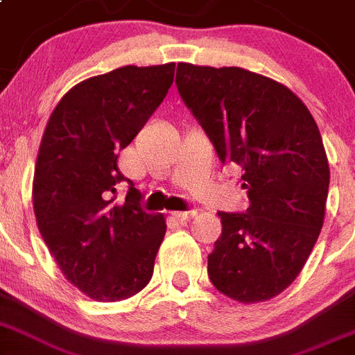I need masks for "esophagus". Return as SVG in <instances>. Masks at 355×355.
Here are the masks:
<instances>
[{
  "label": "esophagus",
  "instance_id": "1",
  "mask_svg": "<svg viewBox=\"0 0 355 355\" xmlns=\"http://www.w3.org/2000/svg\"><path fill=\"white\" fill-rule=\"evenodd\" d=\"M196 216V211H180V212H173V218L177 221H180V223H186V221H189L191 218H195Z\"/></svg>",
  "mask_w": 355,
  "mask_h": 355
}]
</instances>
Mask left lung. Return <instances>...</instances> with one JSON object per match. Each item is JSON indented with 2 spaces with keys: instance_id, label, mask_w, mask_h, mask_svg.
Here are the masks:
<instances>
[{
  "instance_id": "left-lung-1",
  "label": "left lung",
  "mask_w": 355,
  "mask_h": 355,
  "mask_svg": "<svg viewBox=\"0 0 355 355\" xmlns=\"http://www.w3.org/2000/svg\"><path fill=\"white\" fill-rule=\"evenodd\" d=\"M177 87L221 162L243 168L250 200L246 212H218L211 282L241 304L270 300L297 279L325 220L331 171L318 125L286 85L243 67L180 62Z\"/></svg>"
}]
</instances>
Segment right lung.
<instances>
[{"mask_svg": "<svg viewBox=\"0 0 355 355\" xmlns=\"http://www.w3.org/2000/svg\"><path fill=\"white\" fill-rule=\"evenodd\" d=\"M173 76L175 62L91 76L64 94L44 128L32 187L37 227L64 277L92 300H126L153 275L166 218L139 207L134 184L123 205L112 195L125 178L118 153Z\"/></svg>", "mask_w": 355, "mask_h": 355, "instance_id": "1", "label": "right lung"}]
</instances>
